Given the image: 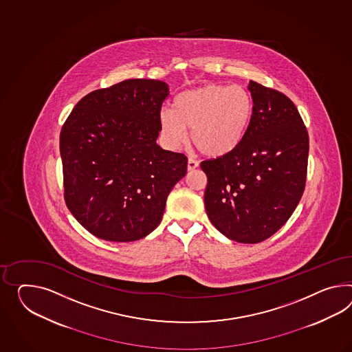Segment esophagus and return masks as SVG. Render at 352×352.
<instances>
[{
    "label": "esophagus",
    "instance_id": "obj_1",
    "mask_svg": "<svg viewBox=\"0 0 352 352\" xmlns=\"http://www.w3.org/2000/svg\"><path fill=\"white\" fill-rule=\"evenodd\" d=\"M199 163L194 158L188 160V171H194L195 168H198Z\"/></svg>",
    "mask_w": 352,
    "mask_h": 352
}]
</instances>
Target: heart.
Instances as JSON below:
<instances>
[{
	"label": "heart",
	"instance_id": "obj_1",
	"mask_svg": "<svg viewBox=\"0 0 352 352\" xmlns=\"http://www.w3.org/2000/svg\"><path fill=\"white\" fill-rule=\"evenodd\" d=\"M254 115L250 93L241 85L204 84L182 91L173 109L160 112V130L164 143L172 149L186 139L199 153L223 157L241 144Z\"/></svg>",
	"mask_w": 352,
	"mask_h": 352
}]
</instances>
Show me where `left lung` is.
Returning <instances> with one entry per match:
<instances>
[{
  "label": "left lung",
  "mask_w": 352,
  "mask_h": 352,
  "mask_svg": "<svg viewBox=\"0 0 352 352\" xmlns=\"http://www.w3.org/2000/svg\"><path fill=\"white\" fill-rule=\"evenodd\" d=\"M254 115L234 152L203 161L208 218L237 243H256L287 222L307 181L309 135L294 102L250 81Z\"/></svg>",
  "instance_id": "8db88e82"
}]
</instances>
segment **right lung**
<instances>
[{
	"instance_id": "add662e5",
	"label": "right lung",
	"mask_w": 352,
	"mask_h": 352,
	"mask_svg": "<svg viewBox=\"0 0 352 352\" xmlns=\"http://www.w3.org/2000/svg\"><path fill=\"white\" fill-rule=\"evenodd\" d=\"M168 85L129 79L81 98L60 134L65 201L85 230L129 243L162 219L188 158L157 144Z\"/></svg>"
}]
</instances>
